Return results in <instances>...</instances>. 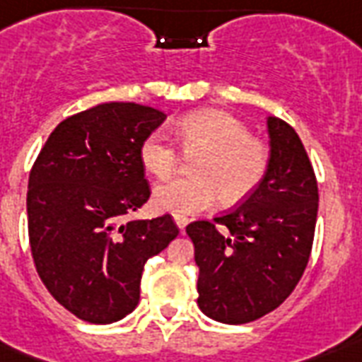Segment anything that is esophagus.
Segmentation results:
<instances>
[{"label": "esophagus", "mask_w": 362, "mask_h": 362, "mask_svg": "<svg viewBox=\"0 0 362 362\" xmlns=\"http://www.w3.org/2000/svg\"><path fill=\"white\" fill-rule=\"evenodd\" d=\"M173 219H175V225L179 226L181 232L185 230V226L189 225V217H185V215H173Z\"/></svg>", "instance_id": "34e87169"}]
</instances>
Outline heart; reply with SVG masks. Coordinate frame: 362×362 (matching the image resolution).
<instances>
[{
  "instance_id": "obj_1",
  "label": "heart",
  "mask_w": 362,
  "mask_h": 362,
  "mask_svg": "<svg viewBox=\"0 0 362 362\" xmlns=\"http://www.w3.org/2000/svg\"><path fill=\"white\" fill-rule=\"evenodd\" d=\"M175 137L187 153H202L196 177H173L156 185L155 204L162 211L189 215L206 209L223 196L238 204L262 183L270 153L236 115L221 109H202L187 115L175 126ZM143 168L155 177H168L177 166V151L160 132L145 137L139 147Z\"/></svg>"
}]
</instances>
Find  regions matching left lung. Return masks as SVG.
<instances>
[{
    "label": "left lung",
    "instance_id": "8db88e82",
    "mask_svg": "<svg viewBox=\"0 0 362 362\" xmlns=\"http://www.w3.org/2000/svg\"><path fill=\"white\" fill-rule=\"evenodd\" d=\"M266 122L270 164L262 183L213 223L187 226L200 268L198 306L219 323L243 325L274 312L312 253L319 206L312 162L293 126L277 117Z\"/></svg>",
    "mask_w": 362,
    "mask_h": 362
}]
</instances>
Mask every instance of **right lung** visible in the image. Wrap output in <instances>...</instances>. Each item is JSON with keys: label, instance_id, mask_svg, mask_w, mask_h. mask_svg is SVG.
Instances as JSON below:
<instances>
[{"label": "right lung", "instance_id": "add662e5", "mask_svg": "<svg viewBox=\"0 0 362 362\" xmlns=\"http://www.w3.org/2000/svg\"><path fill=\"white\" fill-rule=\"evenodd\" d=\"M166 120L132 102L100 103L56 126L28 181L30 247L45 287L83 321L136 310L145 262L179 234L172 215L128 221L149 200L139 147Z\"/></svg>", "mask_w": 362, "mask_h": 362}]
</instances>
